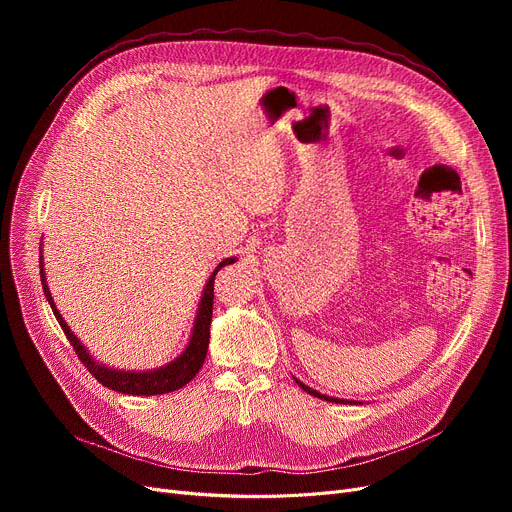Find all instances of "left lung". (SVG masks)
Listing matches in <instances>:
<instances>
[{
	"instance_id": "left-lung-1",
	"label": "left lung",
	"mask_w": 512,
	"mask_h": 512,
	"mask_svg": "<svg viewBox=\"0 0 512 512\" xmlns=\"http://www.w3.org/2000/svg\"><path fill=\"white\" fill-rule=\"evenodd\" d=\"M297 384H299V386H301V388H303V390H305L307 394H311V396H317V398H324V400H328V402H344V405H346V402H348V400H340V398H332V396H326V394H319V392L311 390L309 386H305V384H303V382H299V380H297ZM355 405H357V402H355Z\"/></svg>"
}]
</instances>
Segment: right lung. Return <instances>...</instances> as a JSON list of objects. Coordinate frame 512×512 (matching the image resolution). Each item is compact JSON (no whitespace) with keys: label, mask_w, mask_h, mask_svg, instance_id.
<instances>
[{"label":"right lung","mask_w":512,"mask_h":512,"mask_svg":"<svg viewBox=\"0 0 512 512\" xmlns=\"http://www.w3.org/2000/svg\"><path fill=\"white\" fill-rule=\"evenodd\" d=\"M234 263V257L224 259L215 272L211 274L205 292L201 297V305H199V313L195 319V330L191 336V342L184 348V353L172 361L170 365L155 369V371H145V373H130V371H116V369H107L99 363L93 361V357H89L87 348L80 344V340L70 332L68 324L62 319V315L58 313L56 305H53V299L49 294V288L45 284V274H43V261H41V284H43V292L51 305L53 315H56L60 328L64 330L66 338L70 340L72 348L76 351V357L83 361V365L89 369V373L93 378L103 384L105 388L122 392V394H134V396H153V394H166V392H174L182 386H186L191 382L195 375L199 373L201 365L205 363V355H207V346H209V326H211V313H213V280L218 276V272L222 270L224 265Z\"/></svg>","instance_id":"right-lung-1"}]
</instances>
